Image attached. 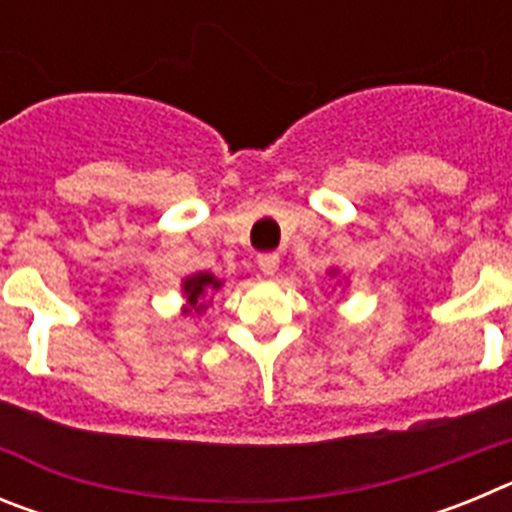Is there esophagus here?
Returning a JSON list of instances; mask_svg holds the SVG:
<instances>
[{
  "instance_id": "1",
  "label": "esophagus",
  "mask_w": 512,
  "mask_h": 512,
  "mask_svg": "<svg viewBox=\"0 0 512 512\" xmlns=\"http://www.w3.org/2000/svg\"><path fill=\"white\" fill-rule=\"evenodd\" d=\"M259 269L264 271L266 277H271V274H277V269H279V256H277V253H261V256H259Z\"/></svg>"
}]
</instances>
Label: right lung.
I'll return each instance as SVG.
<instances>
[{
    "instance_id": "add662e5",
    "label": "right lung",
    "mask_w": 512,
    "mask_h": 512,
    "mask_svg": "<svg viewBox=\"0 0 512 512\" xmlns=\"http://www.w3.org/2000/svg\"><path fill=\"white\" fill-rule=\"evenodd\" d=\"M223 287V282L210 274V271H197L192 277H187L182 282V292L187 297V305H184V315H202L207 307L212 305L210 295Z\"/></svg>"
}]
</instances>
